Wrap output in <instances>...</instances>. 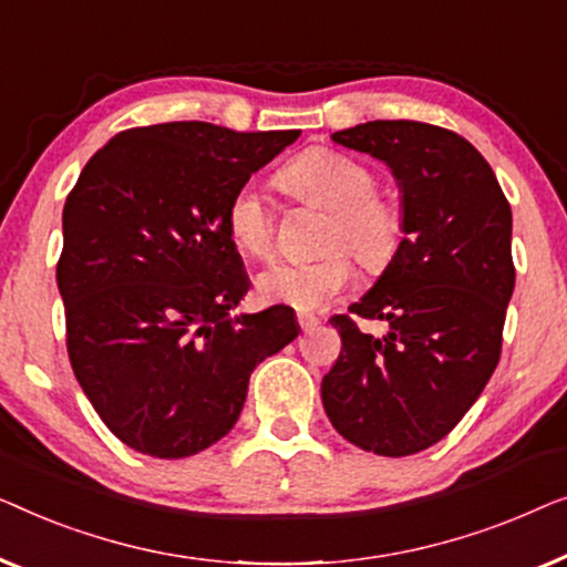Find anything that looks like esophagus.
Wrapping results in <instances>:
<instances>
[{
  "instance_id": "1",
  "label": "esophagus",
  "mask_w": 567,
  "mask_h": 567,
  "mask_svg": "<svg viewBox=\"0 0 567 567\" xmlns=\"http://www.w3.org/2000/svg\"><path fill=\"white\" fill-rule=\"evenodd\" d=\"M316 323H318V318H316V316H310V313H298V326H300L302 331L316 329Z\"/></svg>"
}]
</instances>
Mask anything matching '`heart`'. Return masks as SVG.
Instances as JSON below:
<instances>
[{
    "label": "heart",
    "instance_id": "b5f03b06",
    "mask_svg": "<svg viewBox=\"0 0 567 567\" xmlns=\"http://www.w3.org/2000/svg\"><path fill=\"white\" fill-rule=\"evenodd\" d=\"M282 187L295 200L329 210L323 254L316 261H277L261 272L259 295L267 302L295 310H318L354 280V265L378 275L398 257L405 236V210L388 189H378V174L362 158L344 151L313 146L280 172ZM226 228L238 249L254 259H272L277 228L265 197L254 185L238 187L226 207Z\"/></svg>",
    "mask_w": 567,
    "mask_h": 567
}]
</instances>
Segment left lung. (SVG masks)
Returning a JSON list of instances; mask_svg holds the SVG:
<instances>
[{"label": "left lung", "instance_id": "obj_1", "mask_svg": "<svg viewBox=\"0 0 567 567\" xmlns=\"http://www.w3.org/2000/svg\"><path fill=\"white\" fill-rule=\"evenodd\" d=\"M331 138L393 169L405 236L372 290L331 318L341 352L321 382L323 409L347 442L405 457L460 424L501 360L512 205L473 143L446 127L372 121ZM357 317L385 320L389 333L364 334Z\"/></svg>", "mask_w": 567, "mask_h": 567}]
</instances>
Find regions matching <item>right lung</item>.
Instances as JSON below:
<instances>
[{"mask_svg":"<svg viewBox=\"0 0 567 567\" xmlns=\"http://www.w3.org/2000/svg\"><path fill=\"white\" fill-rule=\"evenodd\" d=\"M298 135L131 127L79 174L55 265L69 362L131 450L179 460L223 440L254 367L298 337L280 306L228 316L249 282L226 228L230 195Z\"/></svg>","mask_w":567,"mask_h":567,"instance_id":"add662e5","label":"right lung"}]
</instances>
